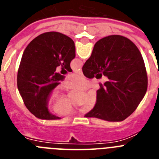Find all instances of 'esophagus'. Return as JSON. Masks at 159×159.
<instances>
[{
  "label": "esophagus",
  "instance_id": "34e87169",
  "mask_svg": "<svg viewBox=\"0 0 159 159\" xmlns=\"http://www.w3.org/2000/svg\"><path fill=\"white\" fill-rule=\"evenodd\" d=\"M75 73H76V74H79V75H83V71L81 69H79L78 71H75Z\"/></svg>",
  "mask_w": 159,
  "mask_h": 159
}]
</instances>
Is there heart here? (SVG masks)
<instances>
[{"label": "heart", "mask_w": 159, "mask_h": 159, "mask_svg": "<svg viewBox=\"0 0 159 159\" xmlns=\"http://www.w3.org/2000/svg\"><path fill=\"white\" fill-rule=\"evenodd\" d=\"M89 86L88 81L82 77H74V78L67 84V88H71V89H76L80 91H84L86 90ZM53 99L56 101V104L54 105L53 110L56 113L60 116H68V115H72L75 113V108L73 107L71 102L65 99V95L63 94L57 92L54 94ZM97 101V97L95 94H90L87 99L86 105H85V109L87 111L92 110L95 107Z\"/></svg>", "instance_id": "1"}]
</instances>
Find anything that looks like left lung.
<instances>
[{
    "mask_svg": "<svg viewBox=\"0 0 159 159\" xmlns=\"http://www.w3.org/2000/svg\"><path fill=\"white\" fill-rule=\"evenodd\" d=\"M75 57L74 41L57 32L40 34L29 43L22 56L17 73V88L28 110L40 119H60L49 112L48 102L52 90L64 76L55 72L61 66L72 71Z\"/></svg>",
    "mask_w": 159,
    "mask_h": 159,
    "instance_id": "8db88e82",
    "label": "left lung"
}]
</instances>
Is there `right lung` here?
Listing matches in <instances>:
<instances>
[{
    "mask_svg": "<svg viewBox=\"0 0 159 159\" xmlns=\"http://www.w3.org/2000/svg\"><path fill=\"white\" fill-rule=\"evenodd\" d=\"M83 73L92 79L102 71L108 81L97 91V101L85 117L109 122L123 121L130 116L147 90V74L139 50L127 37L112 35L95 43Z\"/></svg>",
    "mask_w": 159,
    "mask_h": 159,
    "instance_id": "obj_1",
    "label": "right lung"
}]
</instances>
